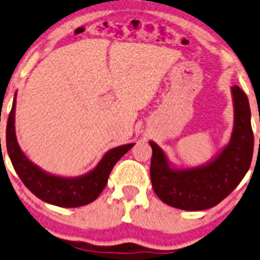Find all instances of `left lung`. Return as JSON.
I'll use <instances>...</instances> for the list:
<instances>
[{
	"mask_svg": "<svg viewBox=\"0 0 260 260\" xmlns=\"http://www.w3.org/2000/svg\"><path fill=\"white\" fill-rule=\"evenodd\" d=\"M234 123L231 139L204 165L179 168L155 142L152 147L151 180L155 194L168 206L183 210L212 208L231 194L252 163L254 137L247 94L231 87Z\"/></svg>",
	"mask_w": 260,
	"mask_h": 260,
	"instance_id": "1",
	"label": "left lung"
}]
</instances>
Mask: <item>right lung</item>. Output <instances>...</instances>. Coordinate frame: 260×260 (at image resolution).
<instances>
[{"instance_id":"1","label":"right lung","mask_w":260,"mask_h":260,"mask_svg":"<svg viewBox=\"0 0 260 260\" xmlns=\"http://www.w3.org/2000/svg\"><path fill=\"white\" fill-rule=\"evenodd\" d=\"M16 94L6 128V146L16 173L23 184L41 201L63 208H76L91 203L105 189L114 165L135 143L114 147L103 154L93 169L77 177H63L48 173L26 157L22 152L15 129Z\"/></svg>"}]
</instances>
